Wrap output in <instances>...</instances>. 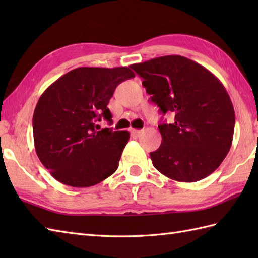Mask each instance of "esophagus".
Wrapping results in <instances>:
<instances>
[{
  "label": "esophagus",
  "mask_w": 258,
  "mask_h": 258,
  "mask_svg": "<svg viewBox=\"0 0 258 258\" xmlns=\"http://www.w3.org/2000/svg\"><path fill=\"white\" fill-rule=\"evenodd\" d=\"M131 133H132L133 136H139L141 133H142V130H132L131 131Z\"/></svg>",
  "instance_id": "esophagus-1"
}]
</instances>
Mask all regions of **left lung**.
Returning <instances> with one entry per match:
<instances>
[{
  "label": "left lung",
  "instance_id": "1",
  "mask_svg": "<svg viewBox=\"0 0 258 258\" xmlns=\"http://www.w3.org/2000/svg\"><path fill=\"white\" fill-rule=\"evenodd\" d=\"M160 112L174 122L158 125L162 143L153 165L177 182H197L221 165L232 146L235 113L225 87L191 59L167 55L131 65Z\"/></svg>",
  "mask_w": 258,
  "mask_h": 258
}]
</instances>
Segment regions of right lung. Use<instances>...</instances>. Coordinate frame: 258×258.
<instances>
[{
    "instance_id": "right-lung-1",
    "label": "right lung",
    "mask_w": 258,
    "mask_h": 258,
    "mask_svg": "<svg viewBox=\"0 0 258 258\" xmlns=\"http://www.w3.org/2000/svg\"><path fill=\"white\" fill-rule=\"evenodd\" d=\"M128 68H78L44 91L33 115L36 154L52 176L73 187H90L116 171L130 133L112 124L107 104L116 86L134 78Z\"/></svg>"
}]
</instances>
